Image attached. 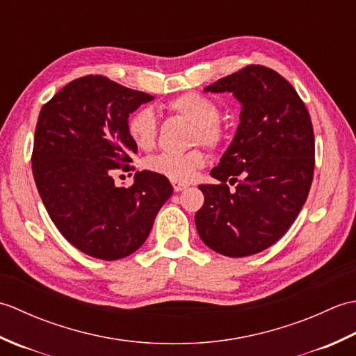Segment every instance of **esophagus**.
<instances>
[{"instance_id":"esophagus-1","label":"esophagus","mask_w":356,"mask_h":356,"mask_svg":"<svg viewBox=\"0 0 356 356\" xmlns=\"http://www.w3.org/2000/svg\"><path fill=\"white\" fill-rule=\"evenodd\" d=\"M172 188H174V191L179 193V191L186 190L188 185H186V184H182V182H172Z\"/></svg>"}]
</instances>
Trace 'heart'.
Here are the masks:
<instances>
[{
	"label": "heart",
	"mask_w": 356,
	"mask_h": 356,
	"mask_svg": "<svg viewBox=\"0 0 356 356\" xmlns=\"http://www.w3.org/2000/svg\"><path fill=\"white\" fill-rule=\"evenodd\" d=\"M170 111L194 125L193 143L217 149L228 139L226 127L220 122L222 110L209 96L202 93H185L168 104ZM127 131L139 149L149 151L157 140V118L149 108H139L128 118ZM207 163V156L200 148L188 153H162L147 159L145 166L151 172L168 177L174 182H190L195 171Z\"/></svg>",
	"instance_id": "1"
}]
</instances>
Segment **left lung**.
Masks as SVG:
<instances>
[{
	"instance_id": "1",
	"label": "left lung",
	"mask_w": 356,
	"mask_h": 356,
	"mask_svg": "<svg viewBox=\"0 0 356 356\" xmlns=\"http://www.w3.org/2000/svg\"><path fill=\"white\" fill-rule=\"evenodd\" d=\"M241 102L240 125L211 176L200 185L195 213L203 243L226 257H248L275 243L291 228L311 190L315 166L312 120L282 74L251 64L208 86ZM237 183L231 193L225 184Z\"/></svg>"
}]
</instances>
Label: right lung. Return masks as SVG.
I'll return each instance as SVG.
<instances>
[{
	"label": "right lung",
	"instance_id": "obj_1",
	"mask_svg": "<svg viewBox=\"0 0 356 356\" xmlns=\"http://www.w3.org/2000/svg\"><path fill=\"white\" fill-rule=\"evenodd\" d=\"M151 95L101 74L69 82L42 105L32 171L45 209L67 241L101 260H119L145 243L154 218L171 197L170 180L138 171L128 188L115 186V170H134L138 151L127 122Z\"/></svg>",
	"mask_w": 356,
	"mask_h": 356
}]
</instances>
